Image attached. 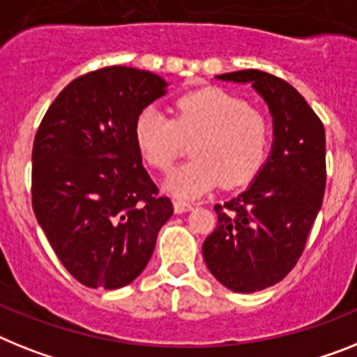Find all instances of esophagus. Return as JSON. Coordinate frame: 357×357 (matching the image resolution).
Segmentation results:
<instances>
[{"label": "esophagus", "instance_id": "34e87169", "mask_svg": "<svg viewBox=\"0 0 357 357\" xmlns=\"http://www.w3.org/2000/svg\"><path fill=\"white\" fill-rule=\"evenodd\" d=\"M173 208H175V213L182 215V213L185 211H191V209H193V204L185 202V200H175V202H173Z\"/></svg>", "mask_w": 357, "mask_h": 357}]
</instances>
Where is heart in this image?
I'll return each mask as SVG.
<instances>
[{"instance_id": "heart-1", "label": "heart", "mask_w": 357, "mask_h": 357, "mask_svg": "<svg viewBox=\"0 0 357 357\" xmlns=\"http://www.w3.org/2000/svg\"><path fill=\"white\" fill-rule=\"evenodd\" d=\"M173 121L157 106L139 114L135 144L149 166L169 169L185 139L199 137L190 162L169 173L164 188L178 199H197L218 182L227 188L245 184L266 160L269 123L249 109L240 97L222 88H204L176 100Z\"/></svg>"}]
</instances>
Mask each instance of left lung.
Returning a JSON list of instances; mask_svg holds the SVG:
<instances>
[{"label": "left lung", "instance_id": "8db88e82", "mask_svg": "<svg viewBox=\"0 0 357 357\" xmlns=\"http://www.w3.org/2000/svg\"><path fill=\"white\" fill-rule=\"evenodd\" d=\"M220 81L251 84L273 117L269 157L251 184L216 204V229L204 261L224 287L257 292L282 282L301 257L325 193V130L296 88L283 79L240 70Z\"/></svg>", "mask_w": 357, "mask_h": 357}]
</instances>
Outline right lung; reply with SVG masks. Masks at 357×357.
<instances>
[{
    "label": "right lung",
    "mask_w": 357,
    "mask_h": 357,
    "mask_svg": "<svg viewBox=\"0 0 357 357\" xmlns=\"http://www.w3.org/2000/svg\"><path fill=\"white\" fill-rule=\"evenodd\" d=\"M166 91L157 74L106 66L72 81L39 124L33 213L61 264L86 287L132 283L173 215L133 135L139 114Z\"/></svg>",
    "instance_id": "right-lung-1"
}]
</instances>
